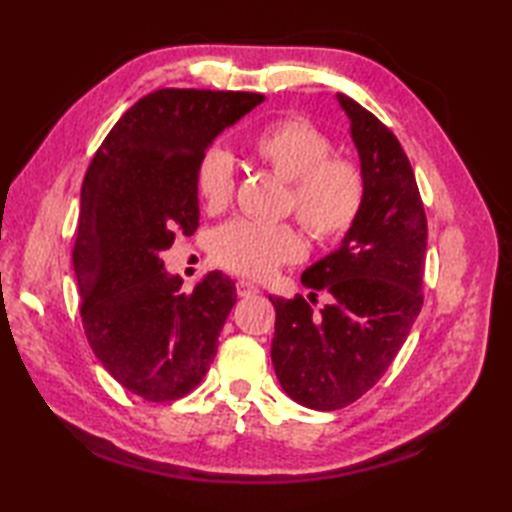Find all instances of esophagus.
<instances>
[{"label":"esophagus","instance_id":"obj_1","mask_svg":"<svg viewBox=\"0 0 512 512\" xmlns=\"http://www.w3.org/2000/svg\"><path fill=\"white\" fill-rule=\"evenodd\" d=\"M235 288H237V295L239 297H255V295H259V286L250 284V281H246V279H239Z\"/></svg>","mask_w":512,"mask_h":512}]
</instances>
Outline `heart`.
Segmentation results:
<instances>
[{
    "instance_id": "obj_1",
    "label": "heart",
    "mask_w": 512,
    "mask_h": 512,
    "mask_svg": "<svg viewBox=\"0 0 512 512\" xmlns=\"http://www.w3.org/2000/svg\"><path fill=\"white\" fill-rule=\"evenodd\" d=\"M259 165L288 180L286 211L295 213L306 233L321 244L352 231L367 198L365 171L356 160L334 154V140L303 116H286L250 138ZM195 187L202 202L217 211L235 191L233 158L209 147L198 160ZM303 255V239L292 224L231 220L215 231L213 257L235 275L264 279Z\"/></svg>"
}]
</instances>
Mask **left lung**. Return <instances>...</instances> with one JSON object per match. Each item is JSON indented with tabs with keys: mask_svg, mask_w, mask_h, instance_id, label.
<instances>
[{
	"mask_svg": "<svg viewBox=\"0 0 512 512\" xmlns=\"http://www.w3.org/2000/svg\"><path fill=\"white\" fill-rule=\"evenodd\" d=\"M336 99L365 171L363 213L343 244L301 275L306 288L330 292V306L270 297L275 374L292 400L317 411L352 405L394 363L422 308L427 250V215L405 149L363 105Z\"/></svg>",
	"mask_w": 512,
	"mask_h": 512,
	"instance_id": "left-lung-1",
	"label": "left lung"
}]
</instances>
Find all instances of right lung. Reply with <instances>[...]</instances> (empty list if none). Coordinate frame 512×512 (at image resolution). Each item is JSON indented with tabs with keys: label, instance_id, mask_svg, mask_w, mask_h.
Instances as JSON below:
<instances>
[{
	"label": "right lung",
	"instance_id": "1",
	"mask_svg": "<svg viewBox=\"0 0 512 512\" xmlns=\"http://www.w3.org/2000/svg\"><path fill=\"white\" fill-rule=\"evenodd\" d=\"M264 99L151 92L112 127L85 173L72 250L83 330L107 372L149 402L178 400L200 385L235 306L233 279L220 270L182 292L160 255L178 233L198 228L200 156Z\"/></svg>",
	"mask_w": 512,
	"mask_h": 512
}]
</instances>
